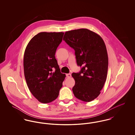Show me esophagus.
<instances>
[{
    "label": "esophagus",
    "mask_w": 135,
    "mask_h": 135,
    "mask_svg": "<svg viewBox=\"0 0 135 135\" xmlns=\"http://www.w3.org/2000/svg\"><path fill=\"white\" fill-rule=\"evenodd\" d=\"M66 76L68 77V78H69V77H71V74L70 73H68V74H66Z\"/></svg>",
    "instance_id": "1"
}]
</instances>
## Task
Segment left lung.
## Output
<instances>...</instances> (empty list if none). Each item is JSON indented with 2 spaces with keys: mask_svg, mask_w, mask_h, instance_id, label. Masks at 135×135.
I'll return each instance as SVG.
<instances>
[{
  "mask_svg": "<svg viewBox=\"0 0 135 135\" xmlns=\"http://www.w3.org/2000/svg\"><path fill=\"white\" fill-rule=\"evenodd\" d=\"M63 40L75 50L79 73H73L75 84L74 96L84 102H90L100 94L106 80L108 57L102 37L87 29L66 31Z\"/></svg>",
  "mask_w": 135,
  "mask_h": 135,
  "instance_id": "8db88e82",
  "label": "left lung"
}]
</instances>
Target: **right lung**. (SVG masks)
Listing matches in <instances>:
<instances>
[{"mask_svg": "<svg viewBox=\"0 0 135 135\" xmlns=\"http://www.w3.org/2000/svg\"><path fill=\"white\" fill-rule=\"evenodd\" d=\"M64 33H39L26 46L23 60L26 83L32 95L41 103H50L57 99L66 77L55 56Z\"/></svg>", "mask_w": 135, "mask_h": 135, "instance_id": "add662e5", "label": "right lung"}]
</instances>
